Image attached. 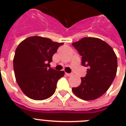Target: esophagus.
<instances>
[{
	"label": "esophagus",
	"instance_id": "34e87169",
	"mask_svg": "<svg viewBox=\"0 0 126 126\" xmlns=\"http://www.w3.org/2000/svg\"><path fill=\"white\" fill-rule=\"evenodd\" d=\"M65 75L67 76H72V74H69V73H65Z\"/></svg>",
	"mask_w": 126,
	"mask_h": 126
}]
</instances>
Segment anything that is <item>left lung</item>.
<instances>
[{"instance_id":"1","label":"left lung","mask_w":126,"mask_h":126,"mask_svg":"<svg viewBox=\"0 0 126 126\" xmlns=\"http://www.w3.org/2000/svg\"><path fill=\"white\" fill-rule=\"evenodd\" d=\"M81 56V64L88 67L86 75L81 78L73 93L84 100H93L108 90L115 78L117 59L113 48L101 39L84 37L72 43Z\"/></svg>"}]
</instances>
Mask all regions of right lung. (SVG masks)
I'll use <instances>...</instances> for the list:
<instances>
[{"label":"right lung","instance_id":"right-lung-1","mask_svg":"<svg viewBox=\"0 0 126 126\" xmlns=\"http://www.w3.org/2000/svg\"><path fill=\"white\" fill-rule=\"evenodd\" d=\"M64 43L34 36L24 40L16 48L13 59L16 79L30 98L43 100L55 93L58 80L64 71L50 67L52 56Z\"/></svg>","mask_w":126,"mask_h":126}]
</instances>
